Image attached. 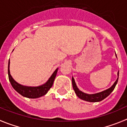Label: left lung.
Listing matches in <instances>:
<instances>
[{"label": "left lung", "instance_id": "left-lung-1", "mask_svg": "<svg viewBox=\"0 0 127 127\" xmlns=\"http://www.w3.org/2000/svg\"><path fill=\"white\" fill-rule=\"evenodd\" d=\"M117 56V55H116ZM118 78H117V80H116L115 82L114 83L113 85H112L110 88L107 89L106 90L103 91L101 92H99V93H95V94H87V93H85L83 92H82L81 91H80L79 89L77 87L76 85L75 81H74L73 77H72V84H73V88L74 89V92L76 94V95L78 96V98H80V99H83V100H85V101H89V102H98V101H100L103 99H105V98L109 96L110 95V93H112L113 91V90L115 88L116 85L117 84L118 80V76H119V71H118Z\"/></svg>", "mask_w": 127, "mask_h": 127}]
</instances>
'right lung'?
<instances>
[{
	"label": "right lung",
	"mask_w": 127,
	"mask_h": 127,
	"mask_svg": "<svg viewBox=\"0 0 127 127\" xmlns=\"http://www.w3.org/2000/svg\"><path fill=\"white\" fill-rule=\"evenodd\" d=\"M9 65H10V61H9L8 64V76L12 86L20 95L29 98H37L45 95L53 86L58 70V68H57L54 71L51 76L49 78V80H47L46 83L39 86H27L18 83L13 79L10 74Z\"/></svg>",
	"instance_id": "add662e5"
}]
</instances>
